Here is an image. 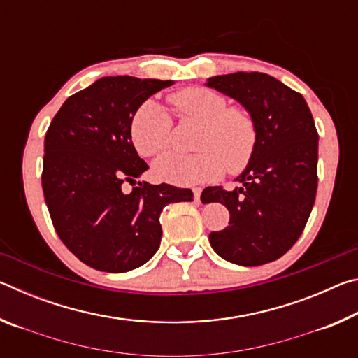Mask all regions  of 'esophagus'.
<instances>
[{
	"label": "esophagus",
	"mask_w": 358,
	"mask_h": 358,
	"mask_svg": "<svg viewBox=\"0 0 358 358\" xmlns=\"http://www.w3.org/2000/svg\"><path fill=\"white\" fill-rule=\"evenodd\" d=\"M192 192H194V199H196V201H201V194H202L201 187H194Z\"/></svg>",
	"instance_id": "1"
}]
</instances>
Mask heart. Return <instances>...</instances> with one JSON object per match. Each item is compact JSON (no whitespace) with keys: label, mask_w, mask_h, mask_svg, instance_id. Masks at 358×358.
<instances>
[{"label":"heart","mask_w":358,"mask_h":358,"mask_svg":"<svg viewBox=\"0 0 358 358\" xmlns=\"http://www.w3.org/2000/svg\"><path fill=\"white\" fill-rule=\"evenodd\" d=\"M177 117L202 123L194 155L169 151L153 164L155 175L172 185L187 186L221 177L224 171L238 173L256 155L259 126L245 107L230 106L221 93L202 87L185 88L171 98ZM173 123L161 104L147 99L131 118V138L142 156L156 155L172 143Z\"/></svg>","instance_id":"b5f03b06"}]
</instances>
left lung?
I'll use <instances>...</instances> for the list:
<instances>
[{
    "instance_id": "8db88e82",
    "label": "left lung",
    "mask_w": 358,
    "mask_h": 358,
    "mask_svg": "<svg viewBox=\"0 0 358 358\" xmlns=\"http://www.w3.org/2000/svg\"><path fill=\"white\" fill-rule=\"evenodd\" d=\"M256 118L259 143L234 191L208 186L202 202L229 210V226L210 245L229 262L256 266L284 256L300 238L317 191V131L300 93L262 72L208 78Z\"/></svg>"
}]
</instances>
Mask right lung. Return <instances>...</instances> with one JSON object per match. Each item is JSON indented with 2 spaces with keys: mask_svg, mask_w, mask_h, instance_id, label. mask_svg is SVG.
<instances>
[{
  "mask_svg": "<svg viewBox=\"0 0 358 358\" xmlns=\"http://www.w3.org/2000/svg\"><path fill=\"white\" fill-rule=\"evenodd\" d=\"M172 80L102 77L69 96L44 141L42 189L53 227L66 248L92 268L124 273L155 256L162 208L191 202L192 191L136 178L148 166L131 141V118ZM128 180L133 191L124 194Z\"/></svg>",
  "mask_w": 358,
  "mask_h": 358,
  "instance_id": "add662e5",
  "label": "right lung"
}]
</instances>
